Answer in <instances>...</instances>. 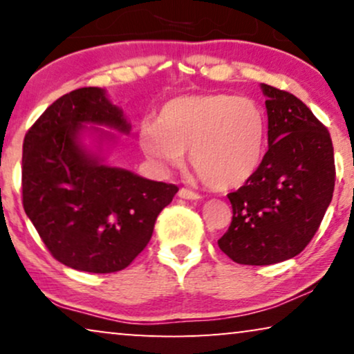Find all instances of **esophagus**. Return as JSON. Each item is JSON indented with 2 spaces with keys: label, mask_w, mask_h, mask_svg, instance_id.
Listing matches in <instances>:
<instances>
[{
  "label": "esophagus",
  "mask_w": 354,
  "mask_h": 354,
  "mask_svg": "<svg viewBox=\"0 0 354 354\" xmlns=\"http://www.w3.org/2000/svg\"><path fill=\"white\" fill-rule=\"evenodd\" d=\"M177 195L178 198H182V200H200V195H198L196 192L188 190V188H180Z\"/></svg>",
  "instance_id": "esophagus-1"
}]
</instances>
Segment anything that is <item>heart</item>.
<instances>
[{"label":"heart","instance_id":"heart-1","mask_svg":"<svg viewBox=\"0 0 354 354\" xmlns=\"http://www.w3.org/2000/svg\"><path fill=\"white\" fill-rule=\"evenodd\" d=\"M140 147L159 164L183 151L203 183L216 190L245 185L258 172L268 143V119L256 101L227 93L185 95L164 103L156 122L142 125Z\"/></svg>","mask_w":354,"mask_h":354}]
</instances>
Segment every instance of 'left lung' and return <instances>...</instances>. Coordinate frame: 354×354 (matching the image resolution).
<instances>
[{
  "mask_svg": "<svg viewBox=\"0 0 354 354\" xmlns=\"http://www.w3.org/2000/svg\"><path fill=\"white\" fill-rule=\"evenodd\" d=\"M268 109V143L258 172L229 193V230L217 240L232 261L282 263L301 253L332 201L335 162L328 130L288 91L261 84Z\"/></svg>",
  "mask_w": 354,
  "mask_h": 354,
  "instance_id": "left-lung-1",
  "label": "left lung"
}]
</instances>
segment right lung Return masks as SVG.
Returning <instances> with one entry per match:
<instances>
[{
	"instance_id": "right-lung-1",
	"label": "right lung",
	"mask_w": 354,
	"mask_h": 354,
	"mask_svg": "<svg viewBox=\"0 0 354 354\" xmlns=\"http://www.w3.org/2000/svg\"><path fill=\"white\" fill-rule=\"evenodd\" d=\"M93 125L130 132L122 109L98 86L61 96L38 118L24 138L22 203L59 263L108 274L142 253L178 188L108 166L103 147L114 135ZM84 133L95 135L96 152L81 142Z\"/></svg>"
}]
</instances>
